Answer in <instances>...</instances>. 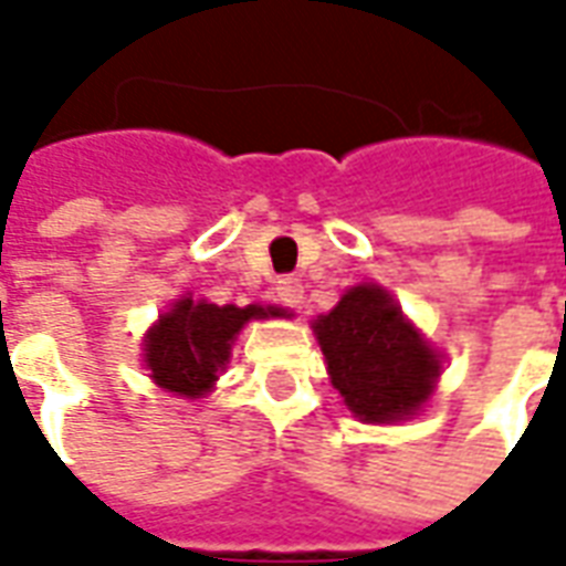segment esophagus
<instances>
[{
    "label": "esophagus",
    "mask_w": 566,
    "mask_h": 566,
    "mask_svg": "<svg viewBox=\"0 0 566 566\" xmlns=\"http://www.w3.org/2000/svg\"><path fill=\"white\" fill-rule=\"evenodd\" d=\"M275 296H279V303L287 308L300 306V300H303V284L300 279H291V275H284L275 282Z\"/></svg>",
    "instance_id": "obj_1"
}]
</instances>
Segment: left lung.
Here are the masks:
<instances>
[{
    "mask_svg": "<svg viewBox=\"0 0 566 566\" xmlns=\"http://www.w3.org/2000/svg\"><path fill=\"white\" fill-rule=\"evenodd\" d=\"M315 333L333 388L360 421L385 424L427 403L439 357L379 284L352 287L331 315L315 321Z\"/></svg>",
    "mask_w": 566,
    "mask_h": 566,
    "instance_id": "obj_1",
    "label": "left lung"
}]
</instances>
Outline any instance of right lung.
Returning <instances> with one entry per match:
<instances>
[{"mask_svg": "<svg viewBox=\"0 0 566 566\" xmlns=\"http://www.w3.org/2000/svg\"><path fill=\"white\" fill-rule=\"evenodd\" d=\"M275 306H214L181 300L145 339V364L154 381L181 397H202L230 360V343L251 318H282Z\"/></svg>", "mask_w": 566, "mask_h": 566, "instance_id": "obj_1", "label": "right lung"}]
</instances>
